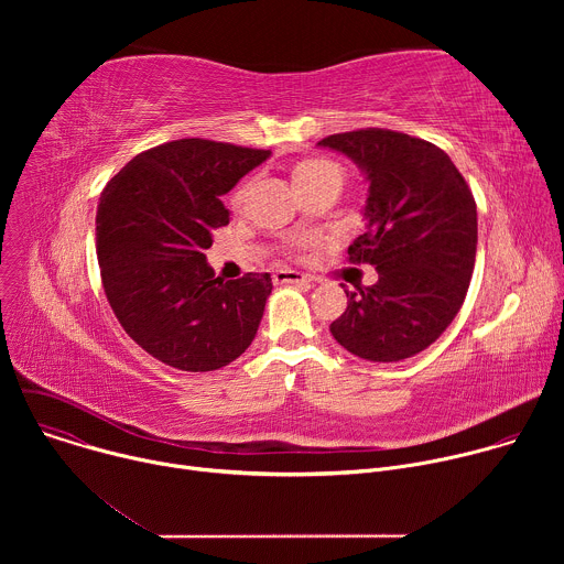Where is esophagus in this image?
Masks as SVG:
<instances>
[{"mask_svg": "<svg viewBox=\"0 0 564 564\" xmlns=\"http://www.w3.org/2000/svg\"><path fill=\"white\" fill-rule=\"evenodd\" d=\"M272 279H274V283H299V285H310L312 283L310 276H305L296 270H276L272 274Z\"/></svg>", "mask_w": 564, "mask_h": 564, "instance_id": "esophagus-1", "label": "esophagus"}]
</instances>
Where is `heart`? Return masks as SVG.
Segmentation results:
<instances>
[{"label": "heart", "mask_w": 564, "mask_h": 564, "mask_svg": "<svg viewBox=\"0 0 564 564\" xmlns=\"http://www.w3.org/2000/svg\"><path fill=\"white\" fill-rule=\"evenodd\" d=\"M328 178H339L341 181V170L337 163L328 158H307L301 160V163L294 167V185L303 187V185H314L321 181H328ZM243 189H238L234 194V203L243 200Z\"/></svg>", "instance_id": "b5f03b06"}]
</instances>
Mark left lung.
<instances>
[{
    "label": "left lung",
    "mask_w": 564,
    "mask_h": 564,
    "mask_svg": "<svg viewBox=\"0 0 564 564\" xmlns=\"http://www.w3.org/2000/svg\"><path fill=\"white\" fill-rule=\"evenodd\" d=\"M366 172L368 227L348 248L379 281L344 290L333 337L368 361H401L429 348L459 312L475 265L477 207L453 160L433 142L390 129L318 140Z\"/></svg>",
    "instance_id": "obj_1"
}]
</instances>
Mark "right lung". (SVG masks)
Wrapping results in <instances>:
<instances>
[{"label": "right lung", "instance_id": "obj_1", "mask_svg": "<svg viewBox=\"0 0 564 564\" xmlns=\"http://www.w3.org/2000/svg\"><path fill=\"white\" fill-rule=\"evenodd\" d=\"M268 155L183 138L138 153L107 183L96 216L102 288L124 333L158 361L207 372L252 344L270 274L223 281L205 250L229 223L220 196Z\"/></svg>", "mask_w": 564, "mask_h": 564}]
</instances>
